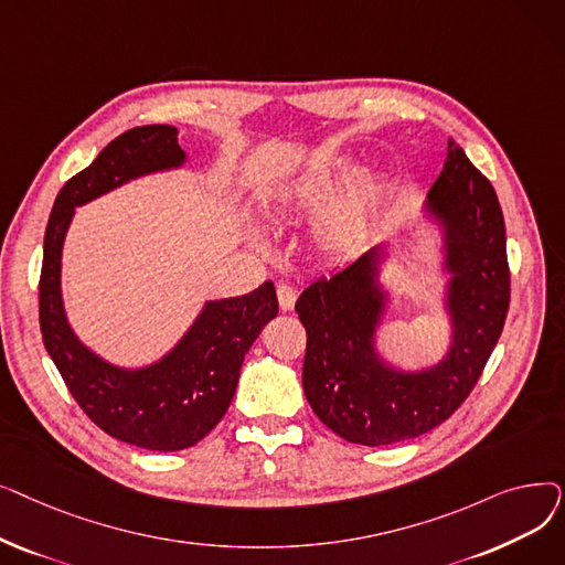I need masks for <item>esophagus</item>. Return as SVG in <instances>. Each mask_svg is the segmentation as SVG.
<instances>
[{
    "mask_svg": "<svg viewBox=\"0 0 565 565\" xmlns=\"http://www.w3.org/2000/svg\"><path fill=\"white\" fill-rule=\"evenodd\" d=\"M277 298H279L281 311H290L295 307V300H298V290H295L288 284H279L277 286Z\"/></svg>",
    "mask_w": 565,
    "mask_h": 565,
    "instance_id": "esophagus-1",
    "label": "esophagus"
}]
</instances>
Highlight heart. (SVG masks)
I'll list each match as a JSON object with an SVG mask.
<instances>
[{"label": "heart", "instance_id": "heart-1", "mask_svg": "<svg viewBox=\"0 0 565 565\" xmlns=\"http://www.w3.org/2000/svg\"><path fill=\"white\" fill-rule=\"evenodd\" d=\"M360 167L350 158L322 162L300 175L290 188V203L302 213L318 211L332 201L354 175ZM387 194V181L377 173L360 178L330 211H324L316 224V243L330 254L350 256L358 252L373 231L380 205Z\"/></svg>", "mask_w": 565, "mask_h": 565}]
</instances>
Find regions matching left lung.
I'll return each instance as SVG.
<instances>
[{
	"label": "left lung",
	"mask_w": 565,
	"mask_h": 565,
	"mask_svg": "<svg viewBox=\"0 0 565 565\" xmlns=\"http://www.w3.org/2000/svg\"><path fill=\"white\" fill-rule=\"evenodd\" d=\"M444 233L451 345L424 371H401L375 350L384 313L377 245L330 279L313 281L298 311L307 330L305 394L316 417L339 437L384 447L419 437L465 403L501 337L511 302L507 228L488 178L449 139L444 169L426 199Z\"/></svg>",
	"instance_id": "obj_1"
}]
</instances>
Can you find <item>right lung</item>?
<instances>
[{"label":"right lung","instance_id":"1","mask_svg":"<svg viewBox=\"0 0 565 565\" xmlns=\"http://www.w3.org/2000/svg\"><path fill=\"white\" fill-rule=\"evenodd\" d=\"M185 158L173 126L118 135L56 194L43 243L39 320L45 350L88 419L148 451L194 447L220 424L245 354L279 311L273 281L241 298L205 302L185 337L143 369L105 362L71 330L62 300V249L75 207L139 175L183 167Z\"/></svg>","mask_w":565,"mask_h":565}]
</instances>
